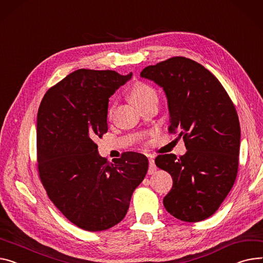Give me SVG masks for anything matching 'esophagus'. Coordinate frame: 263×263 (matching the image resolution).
<instances>
[{
  "label": "esophagus",
  "mask_w": 263,
  "mask_h": 263,
  "mask_svg": "<svg viewBox=\"0 0 263 263\" xmlns=\"http://www.w3.org/2000/svg\"><path fill=\"white\" fill-rule=\"evenodd\" d=\"M156 171V166H155V164H154V160L153 159H149V170H148V173L149 174H152V173H154Z\"/></svg>",
  "instance_id": "esophagus-1"
}]
</instances>
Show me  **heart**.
I'll return each instance as SVG.
<instances>
[{
  "mask_svg": "<svg viewBox=\"0 0 263 263\" xmlns=\"http://www.w3.org/2000/svg\"><path fill=\"white\" fill-rule=\"evenodd\" d=\"M130 99L131 101L137 107H141L146 102L152 100V99H157V95L155 90L151 85L148 83L142 82V81H137L133 84L130 91ZM114 106H110L108 108V116L110 117L113 113Z\"/></svg>",
  "mask_w": 263,
  "mask_h": 263,
  "instance_id": "heart-1",
  "label": "heart"
}]
</instances>
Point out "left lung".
<instances>
[{
  "label": "left lung",
  "mask_w": 263,
  "mask_h": 263,
  "mask_svg": "<svg viewBox=\"0 0 263 263\" xmlns=\"http://www.w3.org/2000/svg\"><path fill=\"white\" fill-rule=\"evenodd\" d=\"M141 76L164 89L169 132L180 130L187 149L179 159L156 156V166L173 180L164 206L181 221H203L218 211L237 178L241 131L235 104L217 77L189 58L149 65Z\"/></svg>",
  "instance_id": "8db88e82"
}]
</instances>
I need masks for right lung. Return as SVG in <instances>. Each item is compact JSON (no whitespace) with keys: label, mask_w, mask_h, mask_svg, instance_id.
I'll return each mask as SVG.
<instances>
[{"label":"right lung","mask_w":263,"mask_h":263,"mask_svg":"<svg viewBox=\"0 0 263 263\" xmlns=\"http://www.w3.org/2000/svg\"><path fill=\"white\" fill-rule=\"evenodd\" d=\"M132 74L80 68L45 93L37 117V166L49 200L80 229L100 232L125 218L148 159L133 151L108 163L95 141L108 131L109 98Z\"/></svg>","instance_id":"1"}]
</instances>
